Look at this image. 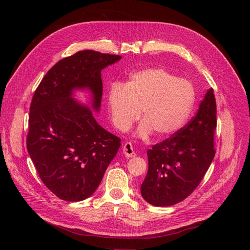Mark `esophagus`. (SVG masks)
<instances>
[{"label": "esophagus", "instance_id": "obj_1", "mask_svg": "<svg viewBox=\"0 0 250 250\" xmlns=\"http://www.w3.org/2000/svg\"><path fill=\"white\" fill-rule=\"evenodd\" d=\"M123 152L125 157H135V152L133 151V147L130 142H126V144L123 147Z\"/></svg>", "mask_w": 250, "mask_h": 250}]
</instances>
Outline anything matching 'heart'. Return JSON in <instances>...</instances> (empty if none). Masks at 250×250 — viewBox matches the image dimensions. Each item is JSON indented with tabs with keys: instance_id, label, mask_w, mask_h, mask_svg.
Instances as JSON below:
<instances>
[{
	"instance_id": "obj_1",
	"label": "heart",
	"mask_w": 250,
	"mask_h": 250,
	"mask_svg": "<svg viewBox=\"0 0 250 250\" xmlns=\"http://www.w3.org/2000/svg\"><path fill=\"white\" fill-rule=\"evenodd\" d=\"M195 103L192 84L177 78L161 68H151L133 74L123 86L113 84L108 93V106L114 125L128 130L139 119V138L147 139L153 131L168 137L179 130L190 116Z\"/></svg>"
}]
</instances>
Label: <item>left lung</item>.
<instances>
[{
	"label": "left lung",
	"instance_id": "obj_1",
	"mask_svg": "<svg viewBox=\"0 0 250 250\" xmlns=\"http://www.w3.org/2000/svg\"><path fill=\"white\" fill-rule=\"evenodd\" d=\"M217 104L208 89L197 115L170 138L147 150L148 171L140 187L147 203L168 207L186 199L200 184L216 150Z\"/></svg>",
	"mask_w": 250,
	"mask_h": 250
}]
</instances>
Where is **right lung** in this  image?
I'll use <instances>...</instances> for the list:
<instances>
[{
  "instance_id": "obj_1",
  "label": "right lung",
  "mask_w": 250,
  "mask_h": 250,
  "mask_svg": "<svg viewBox=\"0 0 250 250\" xmlns=\"http://www.w3.org/2000/svg\"><path fill=\"white\" fill-rule=\"evenodd\" d=\"M122 56L83 50L58 61L35 90L29 109L26 147L43 184L58 198L83 201L94 194L120 146L102 127L101 71ZM89 94L90 106L75 99Z\"/></svg>"
}]
</instances>
